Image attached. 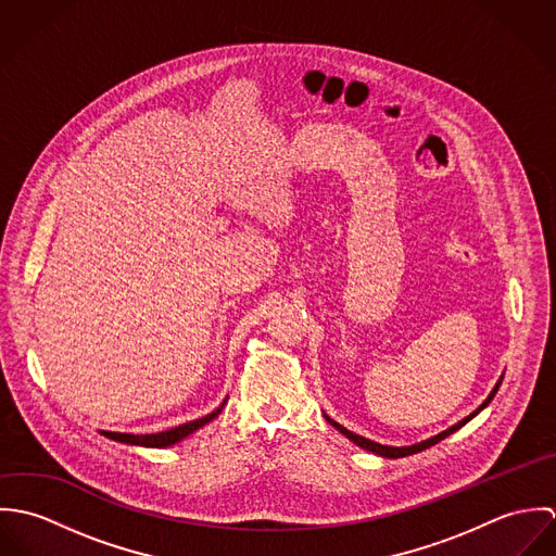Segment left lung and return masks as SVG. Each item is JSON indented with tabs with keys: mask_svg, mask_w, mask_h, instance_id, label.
<instances>
[{
	"mask_svg": "<svg viewBox=\"0 0 556 556\" xmlns=\"http://www.w3.org/2000/svg\"><path fill=\"white\" fill-rule=\"evenodd\" d=\"M501 383H503V375H501V379L496 381V386L492 388V392L488 394V397L477 406L473 413H469L465 419H460L458 424H454V426H450L447 430H443V432H439V434H434V437H430V439H426V441H419V443H415V445H402V447H394V445H381V443H377V441H370V439H366V437H359V434H355V432H351V430H346L344 426H340L338 421H333L331 417H327L325 413V419L336 428V430H340L349 441H353L357 447H362V450H366V452H372V454H377V456H383V458H404V456H410V454H417V452H424V450H428V447H432L434 443H439V441H443L445 437H450L452 432H456V430H460L467 421H471L473 417H476L479 410H483L490 402H492V397L494 394L498 392V388H501Z\"/></svg>",
	"mask_w": 556,
	"mask_h": 556,
	"instance_id": "left-lung-1",
	"label": "left lung"
}]
</instances>
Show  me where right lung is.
I'll list each match as a JSON object with an SVG mask.
<instances>
[{
    "mask_svg": "<svg viewBox=\"0 0 556 556\" xmlns=\"http://www.w3.org/2000/svg\"><path fill=\"white\" fill-rule=\"evenodd\" d=\"M229 396L223 400V404L218 408H214L212 413H207L205 417H199L194 421H188V424H181V426H175L170 430H162V432H154V434H128V432H109V430H100V434H104L106 439H113L117 443H126V445H139V447H170L179 441H184L186 437H190L192 432H197L199 428H203L205 424H210L212 419H216L225 404H227Z\"/></svg>",
    "mask_w": 556,
    "mask_h": 556,
    "instance_id": "right-lung-1",
    "label": "right lung"
}]
</instances>
